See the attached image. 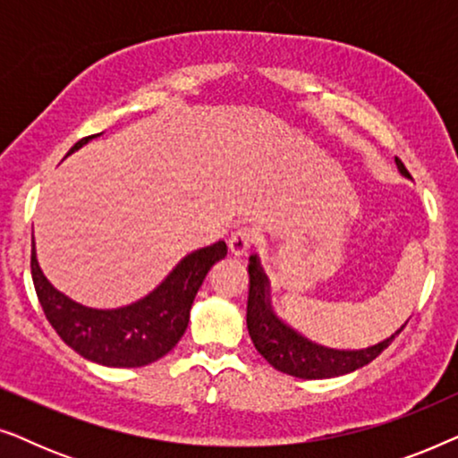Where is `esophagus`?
Wrapping results in <instances>:
<instances>
[{
    "mask_svg": "<svg viewBox=\"0 0 458 458\" xmlns=\"http://www.w3.org/2000/svg\"><path fill=\"white\" fill-rule=\"evenodd\" d=\"M252 243H254V233H252V229H248V227L235 229L229 237V250L235 256L248 254V250L252 248Z\"/></svg>",
    "mask_w": 458,
    "mask_h": 458,
    "instance_id": "obj_1",
    "label": "esophagus"
}]
</instances>
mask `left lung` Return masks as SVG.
<instances>
[{
    "label": "left lung",
    "instance_id": "obj_1",
    "mask_svg": "<svg viewBox=\"0 0 458 458\" xmlns=\"http://www.w3.org/2000/svg\"><path fill=\"white\" fill-rule=\"evenodd\" d=\"M398 171L404 177H411L403 162L396 158ZM250 293H248V312L246 323L250 337H252L254 348L265 356L268 365H273L277 371L293 375L300 379H329L340 377V375L352 373L356 369L365 367L373 359L384 352L390 346L400 331V327L373 346L359 350H337L327 348L321 344L310 342L309 337L298 334L290 325L275 315L271 306V285H268L267 273L262 271L259 256H250Z\"/></svg>",
    "mask_w": 458,
    "mask_h": 458
}]
</instances>
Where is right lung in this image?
Here are the masks:
<instances>
[{
  "mask_svg": "<svg viewBox=\"0 0 458 458\" xmlns=\"http://www.w3.org/2000/svg\"><path fill=\"white\" fill-rule=\"evenodd\" d=\"M99 135L77 141L66 156ZM225 256L227 243L223 240L193 250L148 296L108 310L89 309L55 290L37 262L35 242L30 248V275L43 312L64 344L98 365L131 369L149 365L177 346L190 323L193 298L212 265Z\"/></svg>",
  "mask_w": 458,
  "mask_h": 458,
  "instance_id": "obj_1",
  "label": "right lung"
}]
</instances>
